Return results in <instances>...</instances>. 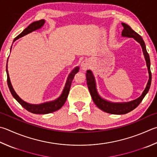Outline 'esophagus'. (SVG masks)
Masks as SVG:
<instances>
[{
  "instance_id": "34e87169",
  "label": "esophagus",
  "mask_w": 157,
  "mask_h": 157,
  "mask_svg": "<svg viewBox=\"0 0 157 157\" xmlns=\"http://www.w3.org/2000/svg\"><path fill=\"white\" fill-rule=\"evenodd\" d=\"M81 67L82 69L83 70H86L88 67V62L86 60H84L81 63Z\"/></svg>"
}]
</instances>
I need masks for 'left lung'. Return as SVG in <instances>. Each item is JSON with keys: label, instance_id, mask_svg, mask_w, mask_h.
I'll return each mask as SVG.
<instances>
[{"label": "left lung", "instance_id": "8db88e82", "mask_svg": "<svg viewBox=\"0 0 157 157\" xmlns=\"http://www.w3.org/2000/svg\"><path fill=\"white\" fill-rule=\"evenodd\" d=\"M122 25H123L124 27V29L122 31L121 33L122 36L129 37V38H134L136 41L139 42L141 45L145 58H146L148 73H149V80H148L146 89L144 90L143 93H142V95L139 97L138 99H136L135 100L132 101L128 102V103H111V102L104 100V99H102L101 97L98 95L96 89L95 78H94L92 72H91L90 70H88L86 73L87 86L88 88V90L90 91V95L92 97L94 103L95 104L96 106L99 108H100L101 110L104 111V112L110 114H115V115H124V114H126L137 107L139 104L141 102V101L143 100V99L144 98V97L146 96L147 93L148 92V90H149L151 85V80H152V73H151L150 71V57L149 54L147 52L146 44H145L144 40L142 39L141 36H139L137 33L135 32L133 29H132V28H131L129 25L125 23H122Z\"/></svg>", "mask_w": 157, "mask_h": 157}]
</instances>
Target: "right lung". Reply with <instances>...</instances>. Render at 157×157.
Returning <instances> with one entry per match:
<instances>
[{"mask_svg":"<svg viewBox=\"0 0 157 157\" xmlns=\"http://www.w3.org/2000/svg\"><path fill=\"white\" fill-rule=\"evenodd\" d=\"M44 23V20H40V21L32 22V23L30 24L29 26L26 28V29H24V31H22L21 34H19L16 38H15L13 42L16 40L17 39H18L19 38H21V37L27 35V34H28L29 33H31L33 31L40 29L42 26H43ZM78 71H79V67H75V69L71 71V73L69 74V75L67 78V83H66V85H65L63 92H62L61 96L59 97V98L57 99L55 101H53L51 102H47V103H44L39 105H33V104H28L27 102L24 101L22 99L20 98L18 95L16 93L10 82L9 73H8V71H7V64L6 67V71H7V81L8 87L10 88V90L11 93V95H12L13 98L16 99V101H18V103L21 104L24 108H25L27 111H29V112L32 113L33 114H48V113L55 112V111L59 110V108H61V107L64 104L65 101H66L67 99L68 95H69V90L71 86V82H72V80L73 79L74 75H75V73L78 72Z\"/></svg>","mask_w":157,"mask_h":157,"instance_id":"obj_1","label":"right lung"}]
</instances>
